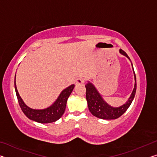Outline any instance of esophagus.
<instances>
[{
    "instance_id": "34e87169",
    "label": "esophagus",
    "mask_w": 157,
    "mask_h": 157,
    "mask_svg": "<svg viewBox=\"0 0 157 157\" xmlns=\"http://www.w3.org/2000/svg\"><path fill=\"white\" fill-rule=\"evenodd\" d=\"M84 83V78H79L76 79L75 84L77 85H79V84H82Z\"/></svg>"
}]
</instances>
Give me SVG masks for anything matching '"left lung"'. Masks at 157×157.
<instances>
[{"mask_svg":"<svg viewBox=\"0 0 157 157\" xmlns=\"http://www.w3.org/2000/svg\"><path fill=\"white\" fill-rule=\"evenodd\" d=\"M120 52L121 54L124 55L127 58L129 57L127 53L123 51V50H120ZM133 67V66H132ZM134 69V68H133ZM135 76V85L134 89L133 90L131 96L129 98V100L125 104L121 106L118 108H113L110 107L109 105H107L104 100H102V97L100 96L99 93L97 91L94 85L90 82L86 83L85 85L86 87V98L88 103L89 109L91 111L93 115L95 116L97 118L101 119H105V120H111V119H116L121 116L125 112L127 109L129 108L130 105L132 104V102L135 96L136 91V75L134 73Z\"/></svg>","mask_w":157,"mask_h":157,"instance_id":"1","label":"left lung"}]
</instances>
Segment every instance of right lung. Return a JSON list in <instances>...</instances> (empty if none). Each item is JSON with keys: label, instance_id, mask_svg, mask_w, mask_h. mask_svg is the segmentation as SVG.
<instances>
[{"label": "right lung", "instance_id": "right-lung-1", "mask_svg": "<svg viewBox=\"0 0 157 157\" xmlns=\"http://www.w3.org/2000/svg\"><path fill=\"white\" fill-rule=\"evenodd\" d=\"M14 87L18 104H19L21 110L23 111L25 115L28 118H30V120L38 122V123H50L55 122L62 116L65 111L66 102H67L68 97L70 96L71 94L72 93L74 87H75V85L72 84L70 86H68V88L65 89L61 93L59 98L55 101L54 104L50 106V107L42 110L33 109L28 107L27 105H25L23 100L20 97L19 94H18L15 81Z\"/></svg>", "mask_w": 157, "mask_h": 157}]
</instances>
